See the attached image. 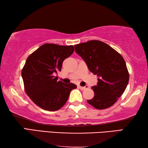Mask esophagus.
<instances>
[{"label":"esophagus","instance_id":"34e87169","mask_svg":"<svg viewBox=\"0 0 148 148\" xmlns=\"http://www.w3.org/2000/svg\"><path fill=\"white\" fill-rule=\"evenodd\" d=\"M78 87L81 90H85V89H86L88 88L89 86H84V87H82V86H78Z\"/></svg>","mask_w":148,"mask_h":148}]
</instances>
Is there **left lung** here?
Masks as SVG:
<instances>
[{"label":"left lung","mask_w":148,"mask_h":148,"mask_svg":"<svg viewBox=\"0 0 148 148\" xmlns=\"http://www.w3.org/2000/svg\"><path fill=\"white\" fill-rule=\"evenodd\" d=\"M74 48L89 71L99 77L97 86L91 87L95 96L87 102L99 110L112 106L129 83V74L124 59L112 47L99 40L75 45Z\"/></svg>","instance_id":"left-lung-1"}]
</instances>
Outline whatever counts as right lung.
<instances>
[{
  "label": "right lung",
  "mask_w": 148,
  "mask_h": 148,
  "mask_svg": "<svg viewBox=\"0 0 148 148\" xmlns=\"http://www.w3.org/2000/svg\"><path fill=\"white\" fill-rule=\"evenodd\" d=\"M74 52L73 46L45 44L27 59L21 71L25 90L32 102L44 110L56 111L64 106L76 85L58 81L54 75Z\"/></svg>",
  "instance_id": "1"
}]
</instances>
